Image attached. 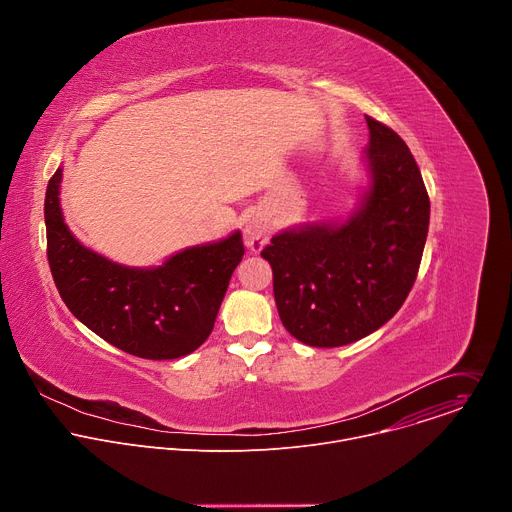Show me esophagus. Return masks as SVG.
Wrapping results in <instances>:
<instances>
[{
  "label": "esophagus",
  "mask_w": 512,
  "mask_h": 512,
  "mask_svg": "<svg viewBox=\"0 0 512 512\" xmlns=\"http://www.w3.org/2000/svg\"><path fill=\"white\" fill-rule=\"evenodd\" d=\"M269 235H271V227H269V223L265 221V218H261V216H253L251 221L245 225V231H243L245 245L253 253H259L267 245Z\"/></svg>",
  "instance_id": "1"
}]
</instances>
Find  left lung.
Wrapping results in <instances>:
<instances>
[{"instance_id": "left-lung-1", "label": "left lung", "mask_w": 512, "mask_h": 512, "mask_svg": "<svg viewBox=\"0 0 512 512\" xmlns=\"http://www.w3.org/2000/svg\"><path fill=\"white\" fill-rule=\"evenodd\" d=\"M367 188L342 218L285 229L261 251L285 330L308 346L356 342L389 322L421 263L429 198L405 141L367 117Z\"/></svg>"}]
</instances>
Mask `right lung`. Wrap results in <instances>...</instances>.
I'll return each mask as SVG.
<instances>
[{
    "instance_id": "1",
    "label": "right lung",
    "mask_w": 512,
    "mask_h": 512,
    "mask_svg": "<svg viewBox=\"0 0 512 512\" xmlns=\"http://www.w3.org/2000/svg\"><path fill=\"white\" fill-rule=\"evenodd\" d=\"M62 168L44 200L48 263L66 308L89 330L139 358L170 360L194 352L212 332L235 267L241 231L186 247L156 267H129L85 247L64 223Z\"/></svg>"
}]
</instances>
